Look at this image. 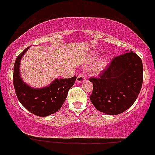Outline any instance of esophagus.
Masks as SVG:
<instances>
[{
    "label": "esophagus",
    "instance_id": "esophagus-1",
    "mask_svg": "<svg viewBox=\"0 0 155 155\" xmlns=\"http://www.w3.org/2000/svg\"><path fill=\"white\" fill-rule=\"evenodd\" d=\"M85 80V76L83 73H80V74H79V76H78L77 78H76V82H77L78 83H80V82H84Z\"/></svg>",
    "mask_w": 155,
    "mask_h": 155
}]
</instances>
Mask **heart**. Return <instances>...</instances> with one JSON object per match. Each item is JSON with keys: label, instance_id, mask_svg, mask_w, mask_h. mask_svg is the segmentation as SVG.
Masks as SVG:
<instances>
[{"label": "heart", "instance_id": "heart-1", "mask_svg": "<svg viewBox=\"0 0 155 155\" xmlns=\"http://www.w3.org/2000/svg\"><path fill=\"white\" fill-rule=\"evenodd\" d=\"M106 66V60L102 59L100 60L97 64L94 65V68H93V70H94V73H99V72L101 71L104 69V67Z\"/></svg>", "mask_w": 155, "mask_h": 155}]
</instances>
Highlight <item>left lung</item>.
Returning <instances> with one entry per match:
<instances>
[{
	"instance_id": "8db88e82",
	"label": "left lung",
	"mask_w": 155,
	"mask_h": 155,
	"mask_svg": "<svg viewBox=\"0 0 155 155\" xmlns=\"http://www.w3.org/2000/svg\"><path fill=\"white\" fill-rule=\"evenodd\" d=\"M93 90L90 100L97 110L117 115L136 101L143 81V65L136 53L126 51L112 60L99 77H91Z\"/></svg>"
}]
</instances>
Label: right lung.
Instances as JSON below:
<instances>
[{"label": "right lung", "instance_id": "right-lung-1", "mask_svg": "<svg viewBox=\"0 0 155 155\" xmlns=\"http://www.w3.org/2000/svg\"><path fill=\"white\" fill-rule=\"evenodd\" d=\"M29 48L30 46L25 48L15 61L13 80L15 91L19 102L25 109L38 117H47L61 109L76 77L56 79L49 86L45 88L30 87L22 80L19 72L20 60Z\"/></svg>", "mask_w": 155, "mask_h": 155}]
</instances>
